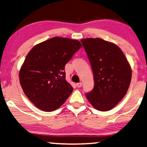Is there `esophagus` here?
Masks as SVG:
<instances>
[{"label": "esophagus", "instance_id": "obj_1", "mask_svg": "<svg viewBox=\"0 0 147 147\" xmlns=\"http://www.w3.org/2000/svg\"><path fill=\"white\" fill-rule=\"evenodd\" d=\"M82 82H79V83L76 84V86H77L78 88H80L82 86Z\"/></svg>", "mask_w": 147, "mask_h": 147}]
</instances>
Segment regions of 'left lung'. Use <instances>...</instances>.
Masks as SVG:
<instances>
[{
  "instance_id": "left-lung-1",
  "label": "left lung",
  "mask_w": 147,
  "mask_h": 147,
  "mask_svg": "<svg viewBox=\"0 0 147 147\" xmlns=\"http://www.w3.org/2000/svg\"><path fill=\"white\" fill-rule=\"evenodd\" d=\"M94 76V86L86 94L98 111L111 110L123 98L130 84L132 69L124 54L115 44L99 38L82 39Z\"/></svg>"
}]
</instances>
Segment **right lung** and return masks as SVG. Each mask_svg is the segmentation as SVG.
Instances as JSON below:
<instances>
[{"label":"right lung","instance_id":"add662e5","mask_svg":"<svg viewBox=\"0 0 147 147\" xmlns=\"http://www.w3.org/2000/svg\"><path fill=\"white\" fill-rule=\"evenodd\" d=\"M82 47L77 40L54 37L34 46L20 71L25 94L44 111H53L65 102L74 88L65 80V65Z\"/></svg>","mask_w":147,"mask_h":147}]
</instances>
